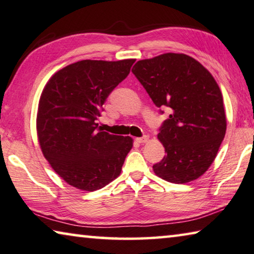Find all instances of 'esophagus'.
Wrapping results in <instances>:
<instances>
[{
	"mask_svg": "<svg viewBox=\"0 0 254 254\" xmlns=\"http://www.w3.org/2000/svg\"><path fill=\"white\" fill-rule=\"evenodd\" d=\"M136 140H137V142H138V143H140V144H142V143H146V142H148V140H149V136L145 135V136H143V137H137Z\"/></svg>",
	"mask_w": 254,
	"mask_h": 254,
	"instance_id": "esophagus-1",
	"label": "esophagus"
}]
</instances>
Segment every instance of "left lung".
<instances>
[{
	"label": "left lung",
	"instance_id": "8db88e82",
	"mask_svg": "<svg viewBox=\"0 0 254 254\" xmlns=\"http://www.w3.org/2000/svg\"><path fill=\"white\" fill-rule=\"evenodd\" d=\"M131 72L156 107L171 114L157 134L166 155L153 165L157 177L187 184L213 163L226 132L221 89L209 70L185 54L138 61Z\"/></svg>",
	"mask_w": 254,
	"mask_h": 254
}]
</instances>
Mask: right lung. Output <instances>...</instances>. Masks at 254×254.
I'll use <instances>...</instances> for the list:
<instances>
[{
  "instance_id": "1",
  "label": "right lung",
  "mask_w": 254,
  "mask_h": 254,
  "mask_svg": "<svg viewBox=\"0 0 254 254\" xmlns=\"http://www.w3.org/2000/svg\"><path fill=\"white\" fill-rule=\"evenodd\" d=\"M135 60H84L56 72L40 95L37 136L46 160L74 188L94 191L122 172L129 136L98 129L108 95L127 77Z\"/></svg>"
}]
</instances>
